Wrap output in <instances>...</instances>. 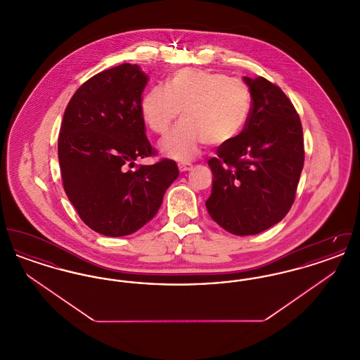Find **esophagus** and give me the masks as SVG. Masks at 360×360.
<instances>
[{"label": "esophagus", "instance_id": "esophagus-1", "mask_svg": "<svg viewBox=\"0 0 360 360\" xmlns=\"http://www.w3.org/2000/svg\"><path fill=\"white\" fill-rule=\"evenodd\" d=\"M178 169L181 172H190L193 169V165L191 163H179L178 165Z\"/></svg>", "mask_w": 360, "mask_h": 360}]
</instances>
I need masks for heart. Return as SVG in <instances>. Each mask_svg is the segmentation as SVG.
Wrapping results in <instances>:
<instances>
[{
  "label": "heart",
  "mask_w": 360,
  "mask_h": 360,
  "mask_svg": "<svg viewBox=\"0 0 360 360\" xmlns=\"http://www.w3.org/2000/svg\"><path fill=\"white\" fill-rule=\"evenodd\" d=\"M182 122L159 143L163 154L188 162L204 144H225L241 135L251 112L250 87L238 78L207 70L172 72L165 87L148 89L140 101V116L158 135L166 134L179 116Z\"/></svg>",
  "instance_id": "1"
}]
</instances>
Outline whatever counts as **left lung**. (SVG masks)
I'll list each match as a JSON object with an SVG mask.
<instances>
[{"instance_id": "obj_1", "label": "left lung", "mask_w": 360, "mask_h": 360, "mask_svg": "<svg viewBox=\"0 0 360 360\" xmlns=\"http://www.w3.org/2000/svg\"><path fill=\"white\" fill-rule=\"evenodd\" d=\"M252 96L245 129L209 159L212 194L205 205L225 231L248 236L279 223L290 210L304 167V135L286 94L263 77H244Z\"/></svg>"}]
</instances>
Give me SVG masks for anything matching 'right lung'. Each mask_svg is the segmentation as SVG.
I'll return each instance as SVG.
<instances>
[{
  "instance_id": "1",
  "label": "right lung",
  "mask_w": 360,
  "mask_h": 360,
  "mask_svg": "<svg viewBox=\"0 0 360 360\" xmlns=\"http://www.w3.org/2000/svg\"><path fill=\"white\" fill-rule=\"evenodd\" d=\"M148 75L122 63L86 81L65 110L58 140L63 188L82 221L110 238L151 221L178 178L174 160L128 170L154 154L140 116Z\"/></svg>"
}]
</instances>
